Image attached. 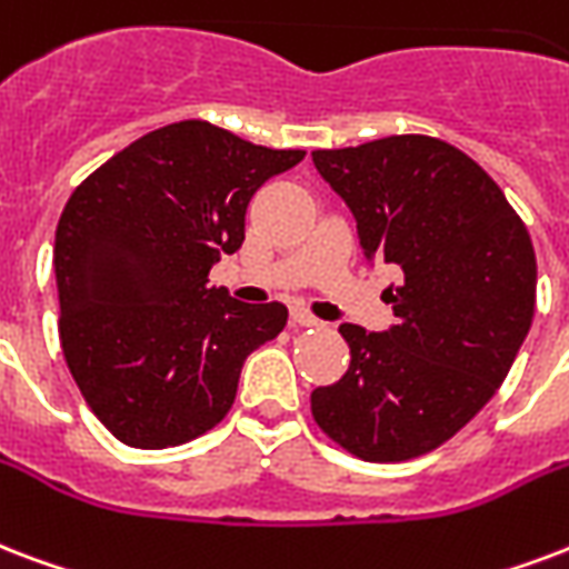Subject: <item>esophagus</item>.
I'll return each mask as SVG.
<instances>
[{
  "instance_id": "34e87169",
  "label": "esophagus",
  "mask_w": 569,
  "mask_h": 569,
  "mask_svg": "<svg viewBox=\"0 0 569 569\" xmlns=\"http://www.w3.org/2000/svg\"><path fill=\"white\" fill-rule=\"evenodd\" d=\"M292 325H298V328H316V325H322L319 319H316L313 313H307L303 307H295L292 310Z\"/></svg>"
}]
</instances>
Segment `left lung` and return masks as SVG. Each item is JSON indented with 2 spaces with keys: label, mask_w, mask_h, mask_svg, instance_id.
Here are the masks:
<instances>
[{
  "label": "left lung",
  "mask_w": 569,
  "mask_h": 569,
  "mask_svg": "<svg viewBox=\"0 0 569 569\" xmlns=\"http://www.w3.org/2000/svg\"><path fill=\"white\" fill-rule=\"evenodd\" d=\"M363 259L402 271L388 331L340 325L349 370L316 388V423L367 462L436 450L483 409L535 316L537 262L501 188L448 142L402 133L313 151Z\"/></svg>",
  "instance_id": "left-lung-1"
}]
</instances>
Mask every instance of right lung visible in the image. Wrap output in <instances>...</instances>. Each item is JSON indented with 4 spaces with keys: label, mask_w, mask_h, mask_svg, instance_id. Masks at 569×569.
<instances>
[{
    "label": "right lung",
    "mask_w": 569,
    "mask_h": 569,
    "mask_svg": "<svg viewBox=\"0 0 569 569\" xmlns=\"http://www.w3.org/2000/svg\"><path fill=\"white\" fill-rule=\"evenodd\" d=\"M301 160L190 119L130 142L71 193L53 247L59 340L119 441L176 448L217 427L247 355L286 328L283 303L236 301L208 271L244 241L256 190Z\"/></svg>",
    "instance_id": "right-lung-1"
}]
</instances>
